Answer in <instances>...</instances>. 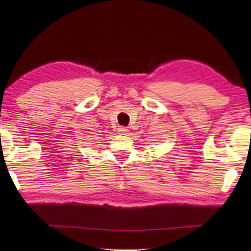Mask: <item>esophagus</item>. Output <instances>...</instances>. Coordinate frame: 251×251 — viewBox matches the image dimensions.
<instances>
[{
    "instance_id": "esophagus-1",
    "label": "esophagus",
    "mask_w": 251,
    "mask_h": 251,
    "mask_svg": "<svg viewBox=\"0 0 251 251\" xmlns=\"http://www.w3.org/2000/svg\"><path fill=\"white\" fill-rule=\"evenodd\" d=\"M127 131H128V129H127L126 127H124V126H121L120 128H119V132H120L121 135H126Z\"/></svg>"
}]
</instances>
